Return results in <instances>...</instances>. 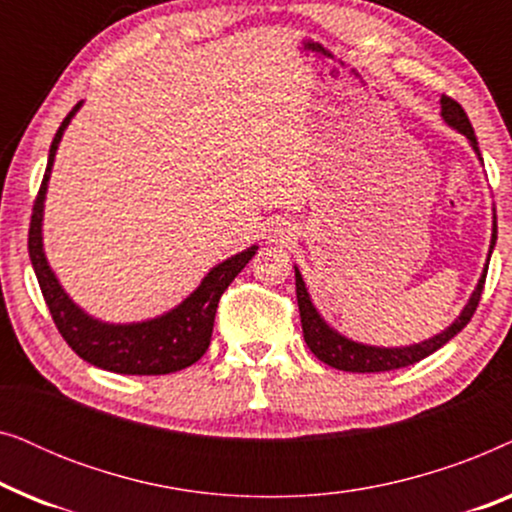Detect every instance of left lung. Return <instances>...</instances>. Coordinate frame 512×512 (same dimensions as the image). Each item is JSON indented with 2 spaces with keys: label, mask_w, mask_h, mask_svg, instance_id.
<instances>
[{
  "label": "left lung",
  "mask_w": 512,
  "mask_h": 512,
  "mask_svg": "<svg viewBox=\"0 0 512 512\" xmlns=\"http://www.w3.org/2000/svg\"><path fill=\"white\" fill-rule=\"evenodd\" d=\"M440 116H443L445 125H450L452 130H457L459 135H464L471 144V149L475 151V156L482 163L480 158V149H478V137H475L473 125L468 121L466 111L461 109L459 102H454L452 97H440ZM496 244V209H494V221H492V240H489V251H487V263L482 268V275L475 284V289L468 298V303L464 305V310L459 312V317L452 321L445 331H440L436 335H431L429 340L415 342V345H405V347H377V345H363V342H356L347 335H342L340 331L328 324V321L321 317L317 307H314L310 291H307L305 279L300 275L298 265H293L296 270V296H298V310H300V324H303V335L310 352L317 356L319 361L328 363L331 368L345 370V373H384V370H396V368H405L412 366V363L426 359V356L436 352L450 342L454 335H457L461 328H464L468 321H471L475 307H478V300L482 296V286H485V277H487V268H489V258H492Z\"/></svg>",
  "instance_id": "8db88e82"
}]
</instances>
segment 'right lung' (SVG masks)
I'll return each instance as SVG.
<instances>
[{"instance_id": "1", "label": "right lung", "mask_w": 512, "mask_h": 512, "mask_svg": "<svg viewBox=\"0 0 512 512\" xmlns=\"http://www.w3.org/2000/svg\"><path fill=\"white\" fill-rule=\"evenodd\" d=\"M79 102L69 111L65 121L55 132L51 151H48V165L44 181H41L37 202H34L32 223H30V261L34 275L39 279L41 293L51 310V317L58 326L67 345L81 356L83 361L93 366L109 370L118 375H167L177 373L193 366L202 354L207 352L209 340H212V328L216 307H219L221 293L228 284L240 275L244 265L256 254V244H251L240 254L226 258L202 277L198 289L186 296L172 310L153 319L130 321V324H111L88 314L69 298L62 289L60 279L48 263L44 251V202L48 193V181H51L55 153L65 135L67 125L72 123L76 111L81 109Z\"/></svg>"}]
</instances>
